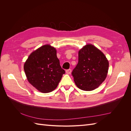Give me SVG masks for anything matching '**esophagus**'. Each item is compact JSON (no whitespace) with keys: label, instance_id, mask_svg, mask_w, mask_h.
<instances>
[{"label":"esophagus","instance_id":"34e87169","mask_svg":"<svg viewBox=\"0 0 131 131\" xmlns=\"http://www.w3.org/2000/svg\"><path fill=\"white\" fill-rule=\"evenodd\" d=\"M66 72L67 74H70L71 73V72H72V70H71L70 69H67L66 70Z\"/></svg>","mask_w":131,"mask_h":131}]
</instances>
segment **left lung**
<instances>
[{
  "label": "left lung",
  "instance_id": "8db88e82",
  "mask_svg": "<svg viewBox=\"0 0 131 131\" xmlns=\"http://www.w3.org/2000/svg\"><path fill=\"white\" fill-rule=\"evenodd\" d=\"M109 62L104 53L93 45L88 44L79 51L78 63L72 74L75 84L84 91H92L107 76Z\"/></svg>",
  "mask_w": 131,
  "mask_h": 131
}]
</instances>
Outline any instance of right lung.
<instances>
[{
  "label": "right lung",
  "mask_w": 131,
  "mask_h": 131,
  "mask_svg": "<svg viewBox=\"0 0 131 131\" xmlns=\"http://www.w3.org/2000/svg\"><path fill=\"white\" fill-rule=\"evenodd\" d=\"M56 52L51 45H43L31 53L24 64L28 81L42 93L53 91L65 73Z\"/></svg>",
  "instance_id": "add662e5"
}]
</instances>
